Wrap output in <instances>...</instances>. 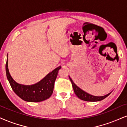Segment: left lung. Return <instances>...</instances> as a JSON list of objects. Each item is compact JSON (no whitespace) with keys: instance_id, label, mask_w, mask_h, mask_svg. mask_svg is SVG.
<instances>
[{"instance_id":"1","label":"left lung","mask_w":127,"mask_h":127,"mask_svg":"<svg viewBox=\"0 0 127 127\" xmlns=\"http://www.w3.org/2000/svg\"><path fill=\"white\" fill-rule=\"evenodd\" d=\"M69 78L70 81H71V82L72 83V87H73V91H74L75 94L76 96H77L79 99L84 100V101H91V102L99 101L105 99V98H107V97L111 94V93H109L108 94L104 95V96H94V95H91L90 94L87 93V92H86L84 91L81 90L80 88L78 87V86L76 85L74 82H73L72 79H71L69 76Z\"/></svg>"}]
</instances>
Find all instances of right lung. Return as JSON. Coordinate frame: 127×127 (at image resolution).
<instances>
[{
	"label": "right lung",
	"instance_id": "obj_1",
	"mask_svg": "<svg viewBox=\"0 0 127 127\" xmlns=\"http://www.w3.org/2000/svg\"><path fill=\"white\" fill-rule=\"evenodd\" d=\"M8 61H6V72L12 90L18 96L25 101L41 102L49 98L54 91L55 81L57 77L58 71L61 68L59 66L47 75L40 82L32 85H23L13 80L9 72Z\"/></svg>",
	"mask_w": 127,
	"mask_h": 127
}]
</instances>
